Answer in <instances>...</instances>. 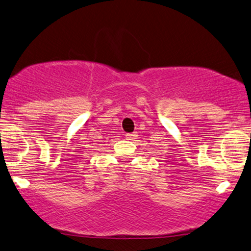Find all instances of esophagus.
Returning <instances> with one entry per match:
<instances>
[{
	"label": "esophagus",
	"instance_id": "esophagus-1",
	"mask_svg": "<svg viewBox=\"0 0 251 251\" xmlns=\"http://www.w3.org/2000/svg\"><path fill=\"white\" fill-rule=\"evenodd\" d=\"M126 136L125 138L127 139V140H133V139H135V133H127V134H125Z\"/></svg>",
	"mask_w": 251,
	"mask_h": 251
}]
</instances>
